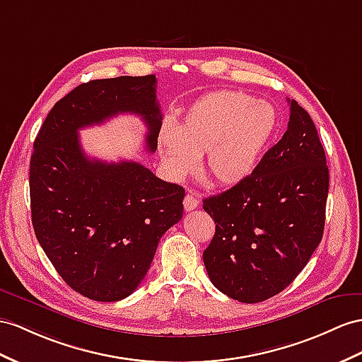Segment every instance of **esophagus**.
I'll return each mask as SVG.
<instances>
[{"mask_svg": "<svg viewBox=\"0 0 362 362\" xmlns=\"http://www.w3.org/2000/svg\"><path fill=\"white\" fill-rule=\"evenodd\" d=\"M183 206H185V211L196 209V208L199 206V197H197V194H194V192L187 194V196H185V199H183Z\"/></svg>", "mask_w": 362, "mask_h": 362, "instance_id": "34e87169", "label": "esophagus"}]
</instances>
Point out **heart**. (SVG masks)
Wrapping results in <instances>:
<instances>
[{"mask_svg": "<svg viewBox=\"0 0 362 362\" xmlns=\"http://www.w3.org/2000/svg\"><path fill=\"white\" fill-rule=\"evenodd\" d=\"M275 128L269 102L234 90L211 91L194 102L179 128L162 127L160 156L171 179L180 180L203 154V173L218 187H234L255 171Z\"/></svg>", "mask_w": 362, "mask_h": 362, "instance_id": "b5f03b06", "label": "heart"}]
</instances>
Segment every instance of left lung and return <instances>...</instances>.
Here are the masks:
<instances>
[{"label":"left lung","mask_w":362,"mask_h":362,"mask_svg":"<svg viewBox=\"0 0 362 362\" xmlns=\"http://www.w3.org/2000/svg\"><path fill=\"white\" fill-rule=\"evenodd\" d=\"M286 133L249 177L203 200L216 234L203 252L212 284L229 298L260 303L308 264L326 220L329 168L313 120L296 100Z\"/></svg>","instance_id":"1"}]
</instances>
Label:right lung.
I'll return each instance as SVG.
<instances>
[{"instance_id":"add662e5","label":"right lung","mask_w":362,"mask_h":362,"mask_svg":"<svg viewBox=\"0 0 362 362\" xmlns=\"http://www.w3.org/2000/svg\"><path fill=\"white\" fill-rule=\"evenodd\" d=\"M156 76L96 79L53 105L30 159L32 225L45 255L73 291L95 301L132 295L160 237L183 216L185 189L144 165L102 162L82 151L78 132L120 113L141 116L154 153L162 127Z\"/></svg>"}]
</instances>
